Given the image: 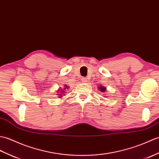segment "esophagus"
I'll use <instances>...</instances> for the list:
<instances>
[{
    "instance_id": "34e87169",
    "label": "esophagus",
    "mask_w": 159,
    "mask_h": 159,
    "mask_svg": "<svg viewBox=\"0 0 159 159\" xmlns=\"http://www.w3.org/2000/svg\"><path fill=\"white\" fill-rule=\"evenodd\" d=\"M87 81H88V80L86 78V77H82V82L83 83H86Z\"/></svg>"
}]
</instances>
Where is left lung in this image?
<instances>
[{
	"mask_svg": "<svg viewBox=\"0 0 159 159\" xmlns=\"http://www.w3.org/2000/svg\"><path fill=\"white\" fill-rule=\"evenodd\" d=\"M98 89L99 90L101 93H105V92H106V88H105L104 86H99L98 87ZM103 97H105V94H103Z\"/></svg>",
	"mask_w": 159,
	"mask_h": 159,
	"instance_id": "obj_1",
	"label": "left lung"
}]
</instances>
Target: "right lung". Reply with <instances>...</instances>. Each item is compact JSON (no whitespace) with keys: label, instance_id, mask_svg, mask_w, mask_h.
Returning a JSON list of instances; mask_svg holds the SVG:
<instances>
[{"label":"right lung","instance_id":"add662e5","mask_svg":"<svg viewBox=\"0 0 159 159\" xmlns=\"http://www.w3.org/2000/svg\"><path fill=\"white\" fill-rule=\"evenodd\" d=\"M69 86H67V85H65V86H64V88H59L58 89V90L56 91L57 92V94L58 95H59V97L60 98H62V96H65V90H69Z\"/></svg>","mask_w":159,"mask_h":159}]
</instances>
